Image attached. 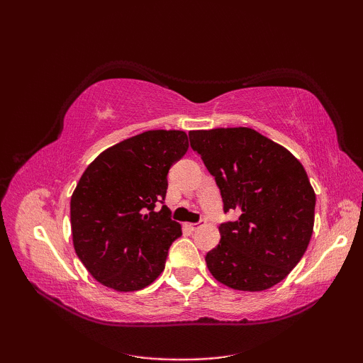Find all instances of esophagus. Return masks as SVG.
<instances>
[{"label": "esophagus", "instance_id": "obj_1", "mask_svg": "<svg viewBox=\"0 0 363 363\" xmlns=\"http://www.w3.org/2000/svg\"><path fill=\"white\" fill-rule=\"evenodd\" d=\"M204 226V221H199V223H189L187 225V228L190 229V230H198L199 228H203Z\"/></svg>", "mask_w": 363, "mask_h": 363}]
</instances>
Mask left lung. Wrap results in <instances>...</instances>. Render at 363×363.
Segmentation results:
<instances>
[{"label":"left lung","instance_id":"obj_1","mask_svg":"<svg viewBox=\"0 0 363 363\" xmlns=\"http://www.w3.org/2000/svg\"><path fill=\"white\" fill-rule=\"evenodd\" d=\"M190 145L221 190V240L206 264L218 282L242 291L272 289L289 276L309 246L315 191L303 164L251 128L190 130Z\"/></svg>","mask_w":363,"mask_h":363}]
</instances>
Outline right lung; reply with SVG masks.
<instances>
[{
	"label": "right lung",
	"instance_id": "add662e5",
	"mask_svg": "<svg viewBox=\"0 0 363 363\" xmlns=\"http://www.w3.org/2000/svg\"><path fill=\"white\" fill-rule=\"evenodd\" d=\"M189 150L184 130H146L104 150L82 173L70 201L73 246L99 284L137 291L164 272L182 235L162 206L168 169Z\"/></svg>",
	"mask_w": 363,
	"mask_h": 363
}]
</instances>
